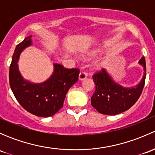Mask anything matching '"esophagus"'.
<instances>
[{
	"mask_svg": "<svg viewBox=\"0 0 155 155\" xmlns=\"http://www.w3.org/2000/svg\"><path fill=\"white\" fill-rule=\"evenodd\" d=\"M87 76V74L85 72H81L79 73V80H84L85 79H86Z\"/></svg>",
	"mask_w": 155,
	"mask_h": 155,
	"instance_id": "obj_1",
	"label": "esophagus"
}]
</instances>
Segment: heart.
I'll list each match as a JSON object with an SVG mask.
<instances>
[{
    "label": "heart",
    "instance_id": "obj_1",
    "mask_svg": "<svg viewBox=\"0 0 155 155\" xmlns=\"http://www.w3.org/2000/svg\"><path fill=\"white\" fill-rule=\"evenodd\" d=\"M96 54H97V51H91L90 53H89V55H95ZM95 64L98 65V66H99V65L101 64V63H99V62H97Z\"/></svg>",
    "mask_w": 155,
    "mask_h": 155
}]
</instances>
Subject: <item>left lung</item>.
<instances>
[{
	"label": "left lung",
	"instance_id": "obj_1",
	"mask_svg": "<svg viewBox=\"0 0 155 155\" xmlns=\"http://www.w3.org/2000/svg\"><path fill=\"white\" fill-rule=\"evenodd\" d=\"M139 63L144 68V76L135 87H124L114 82L105 69L96 72L92 76L96 89L91 98V105L104 115H115L127 111L138 101L143 90L146 76L145 57Z\"/></svg>",
	"mask_w": 155,
	"mask_h": 155
}]
</instances>
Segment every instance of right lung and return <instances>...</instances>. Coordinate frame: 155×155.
<instances>
[{
    "instance_id": "add662e5",
    "label": "right lung",
    "mask_w": 155,
    "mask_h": 155,
    "mask_svg": "<svg viewBox=\"0 0 155 155\" xmlns=\"http://www.w3.org/2000/svg\"><path fill=\"white\" fill-rule=\"evenodd\" d=\"M31 36L17 45L9 72L10 85L14 96L26 111L39 117H49L63 107L70 87L79 79V69H67L54 64L51 77L40 84L25 80L18 68V61L23 49L31 45Z\"/></svg>"
}]
</instances>
